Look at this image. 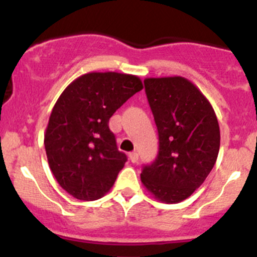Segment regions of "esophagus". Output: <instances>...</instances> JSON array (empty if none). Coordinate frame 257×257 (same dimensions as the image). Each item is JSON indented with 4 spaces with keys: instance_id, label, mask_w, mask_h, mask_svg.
Masks as SVG:
<instances>
[{
    "instance_id": "esophagus-1",
    "label": "esophagus",
    "mask_w": 257,
    "mask_h": 257,
    "mask_svg": "<svg viewBox=\"0 0 257 257\" xmlns=\"http://www.w3.org/2000/svg\"><path fill=\"white\" fill-rule=\"evenodd\" d=\"M138 158H139L138 153H136V152H132L131 154H129V159H131L132 163H137V162H138Z\"/></svg>"
}]
</instances>
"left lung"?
<instances>
[{"label":"left lung","mask_w":257,"mask_h":257,"mask_svg":"<svg viewBox=\"0 0 257 257\" xmlns=\"http://www.w3.org/2000/svg\"><path fill=\"white\" fill-rule=\"evenodd\" d=\"M159 133V153L141 174L157 200L177 204L191 195L214 168L220 149L216 114L205 95L184 77L144 79Z\"/></svg>","instance_id":"left-lung-1"}]
</instances>
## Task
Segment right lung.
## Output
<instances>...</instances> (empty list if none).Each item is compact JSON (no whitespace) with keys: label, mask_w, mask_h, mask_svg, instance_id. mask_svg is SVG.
<instances>
[{"label":"right lung","mask_w":257,"mask_h":257,"mask_svg":"<svg viewBox=\"0 0 257 257\" xmlns=\"http://www.w3.org/2000/svg\"><path fill=\"white\" fill-rule=\"evenodd\" d=\"M142 89L137 76L92 72L59 95L46 128L45 148L54 178L69 195L92 201L110 190L126 155L116 148L109 118Z\"/></svg>","instance_id":"obj_1"}]
</instances>
